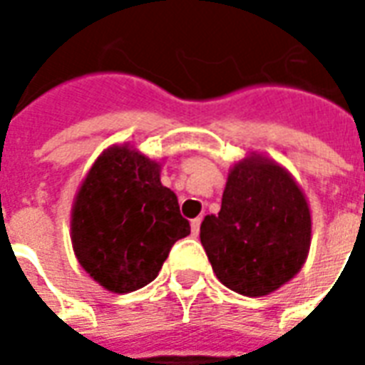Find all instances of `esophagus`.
I'll return each instance as SVG.
<instances>
[{"instance_id": "34e87169", "label": "esophagus", "mask_w": 365, "mask_h": 365, "mask_svg": "<svg viewBox=\"0 0 365 365\" xmlns=\"http://www.w3.org/2000/svg\"><path fill=\"white\" fill-rule=\"evenodd\" d=\"M199 227H201V217H197V219H193V221H191V230H193V235H197Z\"/></svg>"}]
</instances>
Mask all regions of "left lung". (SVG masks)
<instances>
[{
	"label": "left lung",
	"mask_w": 365,
	"mask_h": 365,
	"mask_svg": "<svg viewBox=\"0 0 365 365\" xmlns=\"http://www.w3.org/2000/svg\"><path fill=\"white\" fill-rule=\"evenodd\" d=\"M311 209L275 160L250 152L230 168L219 215L201 222V245L222 285L264 297L301 272L311 248Z\"/></svg>",
	"instance_id": "1"
}]
</instances>
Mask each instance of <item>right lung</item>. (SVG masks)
<instances>
[{"instance_id":"1","label":"right lung","mask_w":365,"mask_h":365,"mask_svg":"<svg viewBox=\"0 0 365 365\" xmlns=\"http://www.w3.org/2000/svg\"><path fill=\"white\" fill-rule=\"evenodd\" d=\"M162 162L130 144H113L76 193L72 248L93 282L113 293L148 285L175 240L190 235L178 197L160 182Z\"/></svg>"}]
</instances>
